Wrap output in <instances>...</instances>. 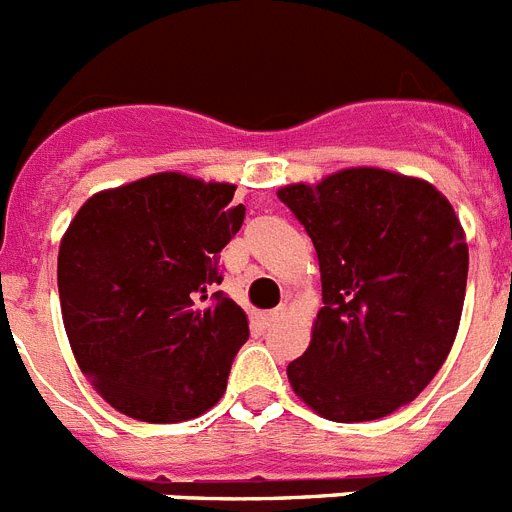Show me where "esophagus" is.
I'll list each match as a JSON object with an SVG mask.
<instances>
[{
    "label": "esophagus",
    "mask_w": 512,
    "mask_h": 512,
    "mask_svg": "<svg viewBox=\"0 0 512 512\" xmlns=\"http://www.w3.org/2000/svg\"><path fill=\"white\" fill-rule=\"evenodd\" d=\"M261 326L264 329H269V326H274V323L279 321V318H285V308H274V310H266V313H261Z\"/></svg>",
    "instance_id": "esophagus-1"
}]
</instances>
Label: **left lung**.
Here are the masks:
<instances>
[{"mask_svg": "<svg viewBox=\"0 0 512 512\" xmlns=\"http://www.w3.org/2000/svg\"><path fill=\"white\" fill-rule=\"evenodd\" d=\"M313 240L323 308L287 365L292 391L334 422H370L425 391L464 310L469 248L432 183L347 168L277 191Z\"/></svg>", "mask_w": 512, "mask_h": 512, "instance_id": "left-lung-1", "label": "left lung"}]
</instances>
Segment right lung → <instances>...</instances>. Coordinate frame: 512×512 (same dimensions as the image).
Wrapping results in <instances>:
<instances>
[{
	"mask_svg": "<svg viewBox=\"0 0 512 512\" xmlns=\"http://www.w3.org/2000/svg\"><path fill=\"white\" fill-rule=\"evenodd\" d=\"M233 183L155 173L100 191L59 246L61 318L95 391L139 422L212 409L248 318L225 292L220 251L243 225Z\"/></svg>",
	"mask_w": 512,
	"mask_h": 512,
	"instance_id": "right-lung-1",
	"label": "right lung"
}]
</instances>
